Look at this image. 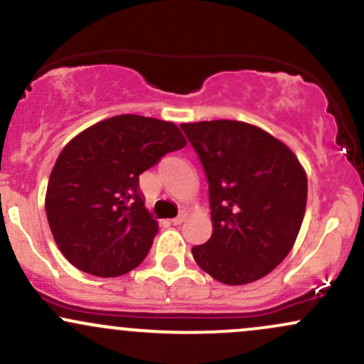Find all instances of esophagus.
<instances>
[{
  "instance_id": "obj_1",
  "label": "esophagus",
  "mask_w": 364,
  "mask_h": 364,
  "mask_svg": "<svg viewBox=\"0 0 364 364\" xmlns=\"http://www.w3.org/2000/svg\"><path fill=\"white\" fill-rule=\"evenodd\" d=\"M185 219H186V215H185V214H179V215H178V218L171 219V223H173V225H174V226H178V225H181V223H183V221H185Z\"/></svg>"
}]
</instances>
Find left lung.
Instances as JSON below:
<instances>
[{
	"mask_svg": "<svg viewBox=\"0 0 364 364\" xmlns=\"http://www.w3.org/2000/svg\"><path fill=\"white\" fill-rule=\"evenodd\" d=\"M209 183L213 237L191 249L225 285L261 279L292 250L307 202L297 155L261 127L240 121L181 124Z\"/></svg>",
	"mask_w": 364,
	"mask_h": 364,
	"instance_id": "left-lung-1",
	"label": "left lung"
}]
</instances>
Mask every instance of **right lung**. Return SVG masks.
Returning <instances> with one entry per match:
<instances>
[{"label": "right lung", "mask_w": 364, "mask_h": 364, "mask_svg": "<svg viewBox=\"0 0 364 364\" xmlns=\"http://www.w3.org/2000/svg\"><path fill=\"white\" fill-rule=\"evenodd\" d=\"M186 139L174 122L124 114L81 131L60 151L46 188V218L60 252L77 269L114 278L149 254L159 225L138 178Z\"/></svg>", "instance_id": "1"}]
</instances>
